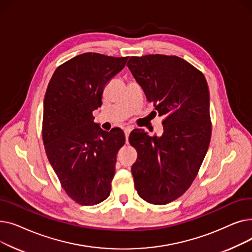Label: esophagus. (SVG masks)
I'll use <instances>...</instances> for the list:
<instances>
[{
    "mask_svg": "<svg viewBox=\"0 0 252 252\" xmlns=\"http://www.w3.org/2000/svg\"><path fill=\"white\" fill-rule=\"evenodd\" d=\"M125 135H126V143L128 142V136H129V133H130V127H126L125 129Z\"/></svg>",
    "mask_w": 252,
    "mask_h": 252,
    "instance_id": "34e87169",
    "label": "esophagus"
}]
</instances>
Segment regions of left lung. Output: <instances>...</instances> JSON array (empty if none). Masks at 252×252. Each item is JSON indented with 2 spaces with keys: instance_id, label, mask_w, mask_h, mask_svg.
Instances as JSON below:
<instances>
[{
  "instance_id": "1",
  "label": "left lung",
  "mask_w": 252,
  "mask_h": 252,
  "mask_svg": "<svg viewBox=\"0 0 252 252\" xmlns=\"http://www.w3.org/2000/svg\"><path fill=\"white\" fill-rule=\"evenodd\" d=\"M126 66L158 114L161 137L134 129L128 141L138 152L131 166L139 196L163 205L186 192L206 155L210 137L209 91L201 71L178 56L130 57Z\"/></svg>"
}]
</instances>
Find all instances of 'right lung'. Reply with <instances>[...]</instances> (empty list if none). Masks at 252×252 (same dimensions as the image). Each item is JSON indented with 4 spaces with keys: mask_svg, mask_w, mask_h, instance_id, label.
<instances>
[{
    "mask_svg": "<svg viewBox=\"0 0 252 252\" xmlns=\"http://www.w3.org/2000/svg\"><path fill=\"white\" fill-rule=\"evenodd\" d=\"M128 57L84 53L58 66L44 99L43 141L62 188L81 205L107 198L115 174L116 154L126 142L123 129L110 131L94 123L110 79Z\"/></svg>",
    "mask_w": 252,
    "mask_h": 252,
    "instance_id": "obj_1",
    "label": "right lung"
}]
</instances>
